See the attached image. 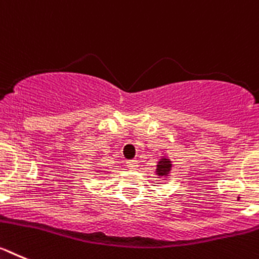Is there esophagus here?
Returning <instances> with one entry per match:
<instances>
[{
	"label": "esophagus",
	"mask_w": 259,
	"mask_h": 259,
	"mask_svg": "<svg viewBox=\"0 0 259 259\" xmlns=\"http://www.w3.org/2000/svg\"><path fill=\"white\" fill-rule=\"evenodd\" d=\"M126 166L129 167V169H135V167L138 166V161H135V160H133V161H127Z\"/></svg>",
	"instance_id": "34e87169"
}]
</instances>
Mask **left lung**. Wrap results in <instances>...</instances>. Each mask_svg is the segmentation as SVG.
<instances>
[{
  "instance_id": "obj_1",
  "label": "left lung",
  "mask_w": 259,
  "mask_h": 259,
  "mask_svg": "<svg viewBox=\"0 0 259 259\" xmlns=\"http://www.w3.org/2000/svg\"><path fill=\"white\" fill-rule=\"evenodd\" d=\"M171 170V161L167 157L160 158V161L157 164V169H156V174L160 177H167Z\"/></svg>"
}]
</instances>
